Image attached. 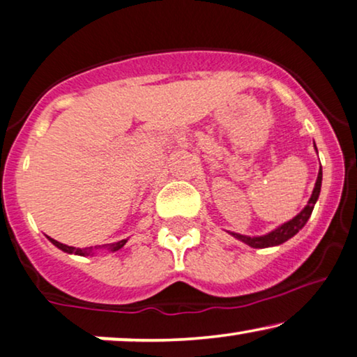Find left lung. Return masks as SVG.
I'll list each match as a JSON object with an SVG mask.
<instances>
[{
    "label": "left lung",
    "mask_w": 357,
    "mask_h": 357,
    "mask_svg": "<svg viewBox=\"0 0 357 357\" xmlns=\"http://www.w3.org/2000/svg\"><path fill=\"white\" fill-rule=\"evenodd\" d=\"M314 149H317V147H314ZM321 178H323V172H321V169H320V172H318L317 183H314V188H313L312 198H310V200H308V205L305 206L303 210L300 211L298 215L295 216L294 220H290L289 223H284V225L280 226V228H277L275 231H272V233L266 234V236H259V238H249V236L236 234V233H231V234H233L236 239L243 241V243H244V244H248V246L256 248V249L271 248V246H279V244L285 243L287 239H290L291 236L297 234L298 231L302 229L305 225H307V221H308V218H310V215H312V211H313L314 203H317L318 197H320Z\"/></svg>",
    "instance_id": "8db88e82"
}]
</instances>
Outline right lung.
<instances>
[{"label":"right lung","mask_w":357,"mask_h":357,"mask_svg":"<svg viewBox=\"0 0 357 357\" xmlns=\"http://www.w3.org/2000/svg\"><path fill=\"white\" fill-rule=\"evenodd\" d=\"M50 239V243L52 244H55V246H57L59 249H62V251H66V252H68V254H78V256H88V254H90L91 251H93V248H85V249H75V248H72V246H67V244H62V243H59V241H55V239H52V238H49ZM124 244H126V239H123V241H118V243H114V244H108V248L109 251H118V249H121ZM95 249H98L95 246Z\"/></svg>","instance_id":"obj_1"}]
</instances>
